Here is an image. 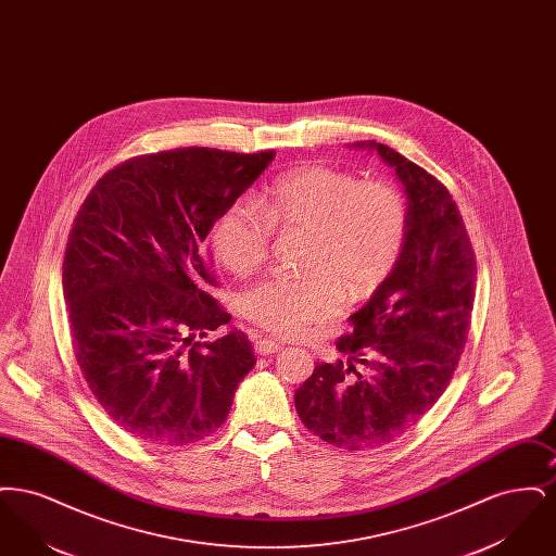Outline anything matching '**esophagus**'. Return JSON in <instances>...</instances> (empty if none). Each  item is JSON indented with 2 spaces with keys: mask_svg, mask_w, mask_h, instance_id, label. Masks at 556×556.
Segmentation results:
<instances>
[{
  "mask_svg": "<svg viewBox=\"0 0 556 556\" xmlns=\"http://www.w3.org/2000/svg\"><path fill=\"white\" fill-rule=\"evenodd\" d=\"M254 348H256V352H258L261 356H266V354H275V352H279V350L283 348V344H281V342H277V340H268V338H256Z\"/></svg>",
  "mask_w": 556,
  "mask_h": 556,
  "instance_id": "34e87169",
  "label": "esophagus"
}]
</instances>
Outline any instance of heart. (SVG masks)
<instances>
[{
    "label": "heart",
    "instance_id": "1",
    "mask_svg": "<svg viewBox=\"0 0 556 556\" xmlns=\"http://www.w3.org/2000/svg\"><path fill=\"white\" fill-rule=\"evenodd\" d=\"M306 229V275H270L241 295V313L270 333L295 338L352 298H369L392 270L408 236V204L386 181L336 166H302L277 177L261 204L241 198L211 229L216 261L238 277L265 265L273 231Z\"/></svg>",
    "mask_w": 556,
    "mask_h": 556
}]
</instances>
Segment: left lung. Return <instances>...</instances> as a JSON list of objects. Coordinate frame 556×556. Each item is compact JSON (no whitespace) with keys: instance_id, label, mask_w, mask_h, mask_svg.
Listing matches in <instances>:
<instances>
[{"instance_id":"1","label":"left lung","mask_w":556,"mask_h":556,"mask_svg":"<svg viewBox=\"0 0 556 556\" xmlns=\"http://www.w3.org/2000/svg\"><path fill=\"white\" fill-rule=\"evenodd\" d=\"M396 170L408 200V236L396 268L350 317L338 340L348 363H320L295 390V410L327 444H392L448 388L467 344L476 300V254L444 184L396 150L369 141Z\"/></svg>"}]
</instances>
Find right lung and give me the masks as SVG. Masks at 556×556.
I'll list each match as a JSON object with an SVG mask.
<instances>
[{
  "instance_id": "1",
  "label": "right lung",
  "mask_w": 556,
  "mask_h": 556,
  "mask_svg": "<svg viewBox=\"0 0 556 556\" xmlns=\"http://www.w3.org/2000/svg\"><path fill=\"white\" fill-rule=\"evenodd\" d=\"M273 159L214 148L135 156L80 204L62 265L73 348L91 394L137 440H204L256 365L243 331L202 342L231 320L208 293L202 241Z\"/></svg>"
}]
</instances>
